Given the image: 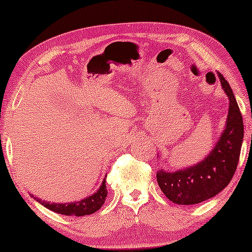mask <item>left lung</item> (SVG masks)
<instances>
[{
	"label": "left lung",
	"mask_w": 252,
	"mask_h": 252,
	"mask_svg": "<svg viewBox=\"0 0 252 252\" xmlns=\"http://www.w3.org/2000/svg\"><path fill=\"white\" fill-rule=\"evenodd\" d=\"M223 90L229 98V110L224 130L212 151L194 166L167 172L159 168L157 183L162 192L178 205L204 202L222 191L232 180L238 167L244 139V123L232 88L217 72Z\"/></svg>",
	"instance_id": "1"
}]
</instances>
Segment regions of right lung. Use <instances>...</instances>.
<instances>
[{
  "mask_svg": "<svg viewBox=\"0 0 252 252\" xmlns=\"http://www.w3.org/2000/svg\"><path fill=\"white\" fill-rule=\"evenodd\" d=\"M34 197V196H32ZM107 197V187H106V179H103L102 184L100 185L98 190L94 192L93 195L88 197H84L80 201L74 202H65V204H51V202L41 201L37 197H34L39 204L48 208V210L53 211L56 213L64 216H86L91 215V213L96 212L101 208V206L105 204V200Z\"/></svg>",
  "mask_w": 252,
  "mask_h": 252,
  "instance_id": "1",
  "label": "right lung"
}]
</instances>
